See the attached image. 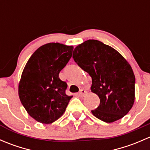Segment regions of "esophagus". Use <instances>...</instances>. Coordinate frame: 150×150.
I'll return each mask as SVG.
<instances>
[{
    "instance_id": "esophagus-1",
    "label": "esophagus",
    "mask_w": 150,
    "mask_h": 150,
    "mask_svg": "<svg viewBox=\"0 0 150 150\" xmlns=\"http://www.w3.org/2000/svg\"><path fill=\"white\" fill-rule=\"evenodd\" d=\"M86 93H87V92H86V90H84V89H81V90L80 91L79 96H81V97H83V96H84Z\"/></svg>"
}]
</instances>
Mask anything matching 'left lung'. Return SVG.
Wrapping results in <instances>:
<instances>
[{
  "instance_id": "left-lung-1",
  "label": "left lung",
  "mask_w": 150,
  "mask_h": 150,
  "mask_svg": "<svg viewBox=\"0 0 150 150\" xmlns=\"http://www.w3.org/2000/svg\"><path fill=\"white\" fill-rule=\"evenodd\" d=\"M72 57L91 77V91L100 99L92 114L106 122L128 114L135 101V75L121 54L99 40H88L74 49Z\"/></svg>"
}]
</instances>
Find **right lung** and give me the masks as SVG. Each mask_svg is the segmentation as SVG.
<instances>
[{"label": "right lung", "instance_id": "1", "mask_svg": "<svg viewBox=\"0 0 150 150\" xmlns=\"http://www.w3.org/2000/svg\"><path fill=\"white\" fill-rule=\"evenodd\" d=\"M73 46L49 43L39 47L30 57L18 86L19 99L36 121L52 123L65 112L72 96L67 84L59 77L72 57Z\"/></svg>", "mask_w": 150, "mask_h": 150}]
</instances>
